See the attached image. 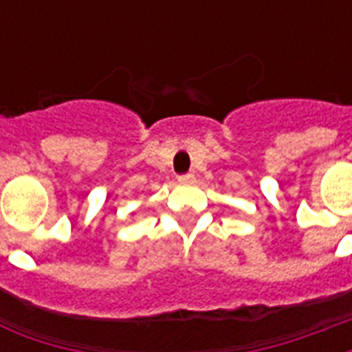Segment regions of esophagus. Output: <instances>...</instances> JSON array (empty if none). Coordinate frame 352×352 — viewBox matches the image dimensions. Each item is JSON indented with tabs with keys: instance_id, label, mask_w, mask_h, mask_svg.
<instances>
[{
	"instance_id": "esophagus-1",
	"label": "esophagus",
	"mask_w": 352,
	"mask_h": 352,
	"mask_svg": "<svg viewBox=\"0 0 352 352\" xmlns=\"http://www.w3.org/2000/svg\"><path fill=\"white\" fill-rule=\"evenodd\" d=\"M193 173H184V175H179V182H182V184H190V182H193Z\"/></svg>"
}]
</instances>
